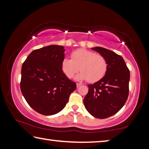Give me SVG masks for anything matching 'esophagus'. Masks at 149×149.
Masks as SVG:
<instances>
[{"mask_svg":"<svg viewBox=\"0 0 149 149\" xmlns=\"http://www.w3.org/2000/svg\"><path fill=\"white\" fill-rule=\"evenodd\" d=\"M76 85H77V87H79V86H81V84H79V83H77V84H76Z\"/></svg>","mask_w":149,"mask_h":149,"instance_id":"1","label":"esophagus"}]
</instances>
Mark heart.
Instances as JSON below:
<instances>
[{"mask_svg": "<svg viewBox=\"0 0 149 149\" xmlns=\"http://www.w3.org/2000/svg\"><path fill=\"white\" fill-rule=\"evenodd\" d=\"M72 59L64 58L62 70L68 78H72L80 70L76 77L79 81L87 79L89 83H95L102 79L107 72V60L101 55L86 49H79L73 52Z\"/></svg>", "mask_w": 149, "mask_h": 149, "instance_id": "obj_1", "label": "heart"}]
</instances>
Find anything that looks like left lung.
<instances>
[{
    "label": "left lung",
    "instance_id": "1",
    "mask_svg": "<svg viewBox=\"0 0 149 149\" xmlns=\"http://www.w3.org/2000/svg\"><path fill=\"white\" fill-rule=\"evenodd\" d=\"M105 58L107 72L101 79L88 85L84 99L85 107L93 116L104 119L115 114L125 104L129 95L130 73L123 58L104 48H91Z\"/></svg>",
    "mask_w": 149,
    "mask_h": 149
}]
</instances>
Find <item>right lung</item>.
<instances>
[{
    "label": "right lung",
    "mask_w": 149,
    "mask_h": 149,
    "mask_svg": "<svg viewBox=\"0 0 149 149\" xmlns=\"http://www.w3.org/2000/svg\"><path fill=\"white\" fill-rule=\"evenodd\" d=\"M65 49L60 45L34 50L22 67L20 89L28 104L39 114H57L68 102L76 89L62 70Z\"/></svg>",
    "instance_id": "add662e5"
}]
</instances>
